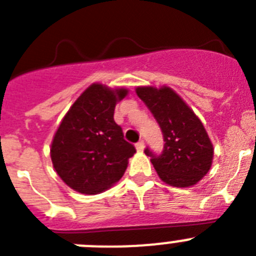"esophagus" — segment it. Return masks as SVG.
<instances>
[{
  "mask_svg": "<svg viewBox=\"0 0 256 256\" xmlns=\"http://www.w3.org/2000/svg\"><path fill=\"white\" fill-rule=\"evenodd\" d=\"M136 148H137V151H142L144 148V141H138L137 144H136Z\"/></svg>",
  "mask_w": 256,
  "mask_h": 256,
  "instance_id": "esophagus-1",
  "label": "esophagus"
}]
</instances>
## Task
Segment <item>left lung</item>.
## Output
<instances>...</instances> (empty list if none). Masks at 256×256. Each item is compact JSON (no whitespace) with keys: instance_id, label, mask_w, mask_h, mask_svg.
Segmentation results:
<instances>
[{"instance_id":"1","label":"left lung","mask_w":256,"mask_h":256,"mask_svg":"<svg viewBox=\"0 0 256 256\" xmlns=\"http://www.w3.org/2000/svg\"><path fill=\"white\" fill-rule=\"evenodd\" d=\"M136 92L152 112L164 137L160 155L148 148L144 150L159 177L169 186L196 184L209 172L214 156L201 120L172 88L137 87Z\"/></svg>"}]
</instances>
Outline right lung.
Wrapping results in <instances>:
<instances>
[{
    "label": "right lung",
    "mask_w": 256,
    "mask_h": 256,
    "mask_svg": "<svg viewBox=\"0 0 256 256\" xmlns=\"http://www.w3.org/2000/svg\"><path fill=\"white\" fill-rule=\"evenodd\" d=\"M126 94V88L112 90L94 83L58 126L51 144V160L70 188L94 195L123 177L136 148L124 140L120 126L114 122V110Z\"/></svg>",
    "instance_id": "right-lung-1"
}]
</instances>
